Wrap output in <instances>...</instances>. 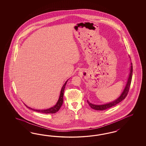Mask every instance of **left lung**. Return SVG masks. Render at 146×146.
Listing matches in <instances>:
<instances>
[{"mask_svg":"<svg viewBox=\"0 0 146 146\" xmlns=\"http://www.w3.org/2000/svg\"><path fill=\"white\" fill-rule=\"evenodd\" d=\"M131 66L130 73H129V75L128 80H127V82L126 84L125 88L124 89L123 92L121 94V95L119 97L113 102H110V103H107V104H103V105L93 104H92L91 103H90L87 100V102L88 103L89 106H90L93 109H95V110H106L109 108H110L112 106H115L121 101H122L123 100H124L125 98V97H126L127 95V94H128V92H129V87H130V86H131V81H132L133 74L132 63H131Z\"/></svg>","mask_w":146,"mask_h":146,"instance_id":"obj_1","label":"left lung"}]
</instances>
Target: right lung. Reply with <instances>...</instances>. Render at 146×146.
Wrapping results in <instances>:
<instances>
[{"label": "right lung", "instance_id": "obj_1", "mask_svg": "<svg viewBox=\"0 0 146 146\" xmlns=\"http://www.w3.org/2000/svg\"><path fill=\"white\" fill-rule=\"evenodd\" d=\"M67 81L68 80H67L65 82V83L63 85V86L62 87V90H61V92H60L59 100H58V102H57L55 106H54L53 107H51V108L48 109H46V110H36V109H32L31 107L27 106L25 104V105L26 106H27V108H28L29 109H31L32 110L34 111L38 112L43 113H56L60 109V107L62 106V104L64 92V89H65V86L66 84Z\"/></svg>", "mask_w": 146, "mask_h": 146}]
</instances>
